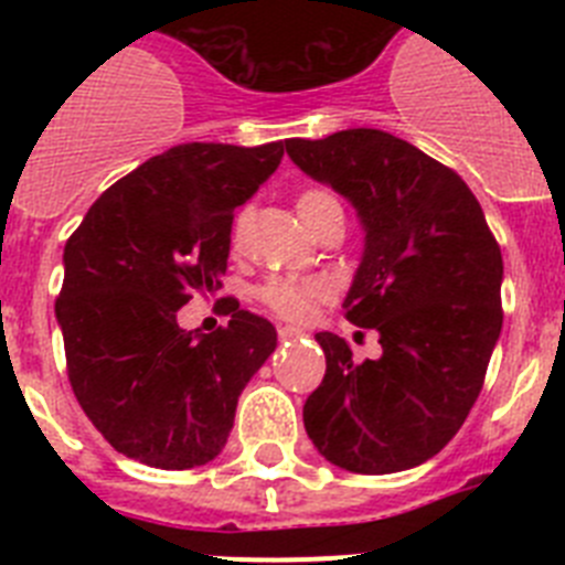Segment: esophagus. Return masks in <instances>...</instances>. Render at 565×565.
<instances>
[{
	"mask_svg": "<svg viewBox=\"0 0 565 565\" xmlns=\"http://www.w3.org/2000/svg\"><path fill=\"white\" fill-rule=\"evenodd\" d=\"M302 337V331H297V328H279V339H282V342H291V339H299Z\"/></svg>",
	"mask_w": 565,
	"mask_h": 565,
	"instance_id": "obj_1",
	"label": "esophagus"
}]
</instances>
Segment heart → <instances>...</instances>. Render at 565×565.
<instances>
[{
    "mask_svg": "<svg viewBox=\"0 0 565 565\" xmlns=\"http://www.w3.org/2000/svg\"><path fill=\"white\" fill-rule=\"evenodd\" d=\"M337 198L322 189H306V192L297 198L299 217L308 223V228L313 226L319 214L326 212L328 206H333ZM248 226V209H239L237 217H234L232 226V239L234 246H239V239L246 234ZM326 297V286L322 282H299V279H271L266 288H263V299L268 302V308L286 319H306L311 313L313 302Z\"/></svg>",
    "mask_w": 565,
    "mask_h": 565,
    "instance_id": "b5f03b06",
    "label": "heart"
}]
</instances>
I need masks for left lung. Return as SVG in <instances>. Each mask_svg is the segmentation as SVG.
I'll return each mask as SVG.
<instances>
[{"instance_id":"8db88e82","label":"left lung","mask_w":565,"mask_h":565,"mask_svg":"<svg viewBox=\"0 0 565 565\" xmlns=\"http://www.w3.org/2000/svg\"><path fill=\"white\" fill-rule=\"evenodd\" d=\"M286 152L356 209L364 246L342 308L382 344L353 362L342 337L317 333L326 379L302 407L308 438L359 476L418 467L481 393L503 326L501 248L467 183L396 135L342 129Z\"/></svg>"}]
</instances>
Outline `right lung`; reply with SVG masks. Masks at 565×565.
I'll use <instances>...</instances> for the list:
<instances>
[{"instance_id": "right-lung-1", "label": "right lung", "mask_w": 565, "mask_h": 565, "mask_svg": "<svg viewBox=\"0 0 565 565\" xmlns=\"http://www.w3.org/2000/svg\"><path fill=\"white\" fill-rule=\"evenodd\" d=\"M282 141L183 143L98 198L64 246L56 319L67 376L96 430L127 458L192 469L221 456L234 411L277 348L268 319L228 302L226 328L178 311L226 274L234 209L277 172Z\"/></svg>"}]
</instances>
